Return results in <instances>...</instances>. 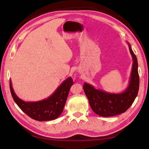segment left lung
Here are the masks:
<instances>
[{"instance_id":"1","label":"left lung","mask_w":149,"mask_h":149,"mask_svg":"<svg viewBox=\"0 0 149 149\" xmlns=\"http://www.w3.org/2000/svg\"><path fill=\"white\" fill-rule=\"evenodd\" d=\"M133 58V67L130 84L122 93H110L97 89L91 85L85 83L84 90L93 112L100 116H114L125 112L134 102L139 87L137 59L132 47L127 43Z\"/></svg>"}]
</instances>
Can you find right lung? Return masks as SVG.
<instances>
[{"instance_id":"add662e5","label":"right lung","mask_w":149,"mask_h":149,"mask_svg":"<svg viewBox=\"0 0 149 149\" xmlns=\"http://www.w3.org/2000/svg\"><path fill=\"white\" fill-rule=\"evenodd\" d=\"M73 84L72 77L67 78L49 97L37 102H25L17 97L12 87L11 81L10 89L12 98L20 109L32 119L42 122L55 120L62 114Z\"/></svg>"}]
</instances>
